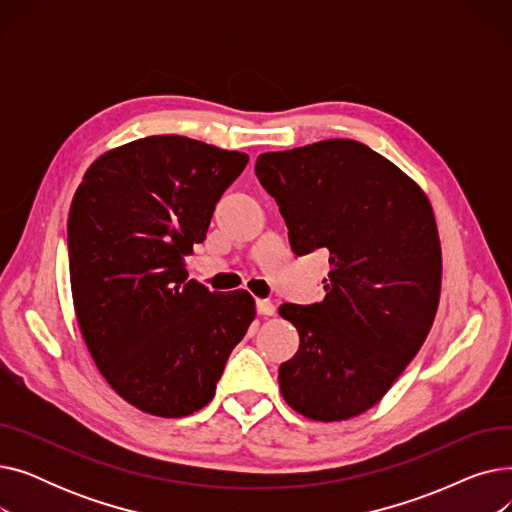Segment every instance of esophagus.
<instances>
[{"label": "esophagus", "mask_w": 512, "mask_h": 512, "mask_svg": "<svg viewBox=\"0 0 512 512\" xmlns=\"http://www.w3.org/2000/svg\"><path fill=\"white\" fill-rule=\"evenodd\" d=\"M257 313H259V315H274V313H276V305H274L272 301L259 299V301H257Z\"/></svg>", "instance_id": "obj_1"}]
</instances>
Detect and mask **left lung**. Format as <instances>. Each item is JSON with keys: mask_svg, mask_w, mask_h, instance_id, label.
I'll use <instances>...</instances> for the list:
<instances>
[{"mask_svg": "<svg viewBox=\"0 0 512 512\" xmlns=\"http://www.w3.org/2000/svg\"><path fill=\"white\" fill-rule=\"evenodd\" d=\"M255 172L280 205L292 251L330 253L324 301L280 307L301 336L278 371L282 396L315 421L357 417L434 324L442 255L432 205L392 161L351 139L263 153Z\"/></svg>", "mask_w": 512, "mask_h": 512, "instance_id": "obj_1", "label": "left lung"}]
</instances>
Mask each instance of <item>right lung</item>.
<instances>
[{
	"label": "right lung",
	"mask_w": 512,
	"mask_h": 512,
	"mask_svg": "<svg viewBox=\"0 0 512 512\" xmlns=\"http://www.w3.org/2000/svg\"><path fill=\"white\" fill-rule=\"evenodd\" d=\"M247 164L245 153L159 134L103 153L76 188L68 259L78 326L107 384L145 413L203 409L255 317L249 292H209L184 270Z\"/></svg>",
	"instance_id": "add662e5"
}]
</instances>
